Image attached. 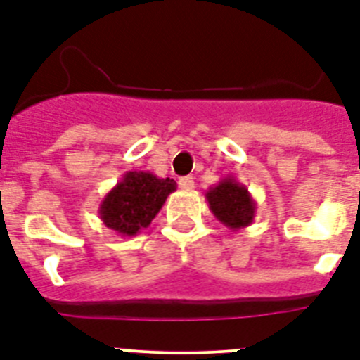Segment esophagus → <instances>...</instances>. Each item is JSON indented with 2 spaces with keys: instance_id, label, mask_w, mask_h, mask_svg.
Here are the masks:
<instances>
[{
  "instance_id": "obj_1",
  "label": "esophagus",
  "mask_w": 360,
  "mask_h": 360,
  "mask_svg": "<svg viewBox=\"0 0 360 360\" xmlns=\"http://www.w3.org/2000/svg\"><path fill=\"white\" fill-rule=\"evenodd\" d=\"M179 186L183 190H192V188H194V177H192V175H185V177H179Z\"/></svg>"
}]
</instances>
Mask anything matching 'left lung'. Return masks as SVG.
I'll return each instance as SVG.
<instances>
[{
  "label": "left lung",
  "mask_w": 360,
  "mask_h": 360,
  "mask_svg": "<svg viewBox=\"0 0 360 360\" xmlns=\"http://www.w3.org/2000/svg\"><path fill=\"white\" fill-rule=\"evenodd\" d=\"M205 198L216 220L221 221L229 229H244L251 226V221L255 218V200L251 198L250 190L238 183L233 175H227L218 185L210 186Z\"/></svg>",
  "instance_id": "1"
}]
</instances>
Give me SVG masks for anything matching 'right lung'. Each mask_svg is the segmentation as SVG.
<instances>
[{
	"label": "right lung",
	"mask_w": 360,
	"mask_h": 360,
	"mask_svg": "<svg viewBox=\"0 0 360 360\" xmlns=\"http://www.w3.org/2000/svg\"><path fill=\"white\" fill-rule=\"evenodd\" d=\"M177 185L170 177L150 172H125L120 183L99 203V218L105 227L120 236H134L151 224Z\"/></svg>",
	"instance_id": "obj_1"
}]
</instances>
